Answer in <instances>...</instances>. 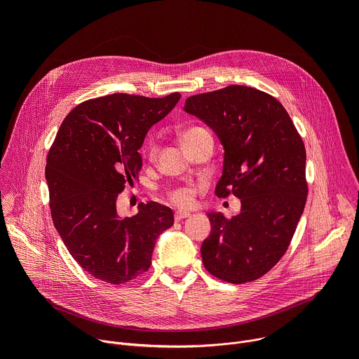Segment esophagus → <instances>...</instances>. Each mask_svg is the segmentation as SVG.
<instances>
[{"instance_id": "1", "label": "esophagus", "mask_w": 359, "mask_h": 359, "mask_svg": "<svg viewBox=\"0 0 359 359\" xmlns=\"http://www.w3.org/2000/svg\"><path fill=\"white\" fill-rule=\"evenodd\" d=\"M187 217H190V213H187V212H176L175 213V220L176 222H180V220H183V219H187Z\"/></svg>"}]
</instances>
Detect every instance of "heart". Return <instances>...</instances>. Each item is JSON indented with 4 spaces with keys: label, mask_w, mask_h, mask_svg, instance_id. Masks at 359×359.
I'll use <instances>...</instances> for the list:
<instances>
[{
    "label": "heart",
    "mask_w": 359,
    "mask_h": 359,
    "mask_svg": "<svg viewBox=\"0 0 359 359\" xmlns=\"http://www.w3.org/2000/svg\"><path fill=\"white\" fill-rule=\"evenodd\" d=\"M203 130H206V129L201 128V126H191V128H187V129L180 135V140L184 142V140L189 139L190 136H193V135H196V133H198V132H203ZM168 197H169V200H170L173 204H176V206H179V208H189V206H191L193 201H194V191H193L191 189H189V187H184V186H182V187H175V189L169 190Z\"/></svg>",
    "instance_id": "b5f03b06"
}]
</instances>
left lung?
Wrapping results in <instances>:
<instances>
[{
    "mask_svg": "<svg viewBox=\"0 0 359 359\" xmlns=\"http://www.w3.org/2000/svg\"><path fill=\"white\" fill-rule=\"evenodd\" d=\"M184 111L206 122L224 146L216 196L241 201L230 219L208 215L212 233L201 244L203 264L231 284L257 280L281 260L304 212V142L280 102L255 88L193 95Z\"/></svg>",
    "mask_w": 359,
    "mask_h": 359,
    "instance_id": "1",
    "label": "left lung"
}]
</instances>
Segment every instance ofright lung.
I'll list each match as a JSON object with an SVG mask.
<instances>
[{"label": "right lung", "mask_w": 359, "mask_h": 359, "mask_svg": "<svg viewBox=\"0 0 359 359\" xmlns=\"http://www.w3.org/2000/svg\"><path fill=\"white\" fill-rule=\"evenodd\" d=\"M163 97L112 93L82 102L64 119L46 158L45 177L55 229L74 260L92 277L119 285L146 273L156 238L173 212L156 201L121 219L116 198L139 179L147 130L177 104Z\"/></svg>", "instance_id": "add662e5"}]
</instances>
